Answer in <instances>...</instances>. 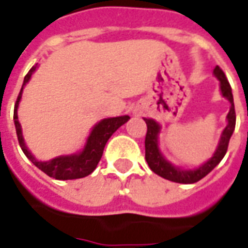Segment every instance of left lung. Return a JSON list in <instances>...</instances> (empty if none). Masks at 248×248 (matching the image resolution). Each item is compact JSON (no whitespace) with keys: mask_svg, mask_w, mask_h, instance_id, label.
Wrapping results in <instances>:
<instances>
[{"mask_svg":"<svg viewBox=\"0 0 248 248\" xmlns=\"http://www.w3.org/2000/svg\"><path fill=\"white\" fill-rule=\"evenodd\" d=\"M214 75L219 81V88H221V93L225 98L229 100L231 103V109L226 115V121L228 124L224 129V132L221 134V139L217 145V150L213 154V156L204 162L202 166L192 169V170H183L180 167L173 166L169 160L165 159V156L160 154L158 147V139L159 133H160V126L158 122H155L154 119H144L147 124V134H145V160L148 163L150 169L155 173V174L160 175L163 178H166L169 181H174V183L180 184H193L198 183L203 177L209 174L210 171L217 166L218 163L222 160L225 156L226 151H228V144L231 140V136L235 130L236 124V112H235V104H233V96H232V89L231 85L226 79L224 71L216 67L214 68Z\"/></svg>","mask_w":248,"mask_h":248,"instance_id":"left-lung-1","label":"left lung"}]
</instances>
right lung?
Masks as SVG:
<instances>
[{
    "instance_id": "1",
    "label": "right lung",
    "mask_w": 248,
    "mask_h": 248,
    "mask_svg": "<svg viewBox=\"0 0 248 248\" xmlns=\"http://www.w3.org/2000/svg\"><path fill=\"white\" fill-rule=\"evenodd\" d=\"M37 65H34L27 75L24 77L23 81V86L20 89V93L17 96L16 104H15V112H13V121H15V127H16V134H17V140L22 147V151L24 155L30 159L31 162L38 167L39 170H42L45 174L49 177H53L56 180H77V178H82L86 177L90 173H93V170L97 167V163L103 156V151L107 144L108 139L114 134V133L124 124L130 116H115V118H107L100 121L90 132L89 137L86 140V144L83 147V150L78 154H73V155H64V156H57V158L50 159L46 162H42L35 158L31 154L24 139H23L22 126L19 124V118H17V107H19V101L22 98L23 88L27 82L30 81L31 75L35 71Z\"/></svg>"
}]
</instances>
